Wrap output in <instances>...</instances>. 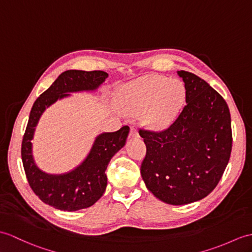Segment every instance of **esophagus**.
I'll list each match as a JSON object with an SVG mask.
<instances>
[{"instance_id":"obj_1","label":"esophagus","mask_w":252,"mask_h":252,"mask_svg":"<svg viewBox=\"0 0 252 252\" xmlns=\"http://www.w3.org/2000/svg\"><path fill=\"white\" fill-rule=\"evenodd\" d=\"M130 136L131 137H138V131H137L136 127L131 126V128H130Z\"/></svg>"}]
</instances>
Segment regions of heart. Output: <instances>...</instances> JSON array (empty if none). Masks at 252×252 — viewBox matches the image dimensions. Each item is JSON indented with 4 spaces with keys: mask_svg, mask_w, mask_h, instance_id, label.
Returning a JSON list of instances; mask_svg holds the SVG:
<instances>
[{
    "mask_svg": "<svg viewBox=\"0 0 252 252\" xmlns=\"http://www.w3.org/2000/svg\"><path fill=\"white\" fill-rule=\"evenodd\" d=\"M186 98V88L180 80L149 76L127 85L124 102L130 114L145 112V122L161 128L176 119Z\"/></svg>",
    "mask_w": 252,
    "mask_h": 252,
    "instance_id": "heart-1",
    "label": "heart"
}]
</instances>
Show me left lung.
Here are the masks:
<instances>
[{
    "label": "left lung",
    "mask_w": 252,
    "mask_h": 252,
    "mask_svg": "<svg viewBox=\"0 0 252 252\" xmlns=\"http://www.w3.org/2000/svg\"><path fill=\"white\" fill-rule=\"evenodd\" d=\"M177 73L185 83L186 105L164 130L139 128L147 148L140 174L159 200L185 205L216 188L229 163L233 139L224 98L198 76Z\"/></svg>",
    "instance_id": "obj_1"
}]
</instances>
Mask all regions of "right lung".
Wrapping results in <instances>:
<instances>
[{
	"label": "right lung",
	"instance_id": "right-lung-1",
	"mask_svg": "<svg viewBox=\"0 0 252 252\" xmlns=\"http://www.w3.org/2000/svg\"><path fill=\"white\" fill-rule=\"evenodd\" d=\"M103 71L69 69L62 73L48 89L34 102L22 138L21 158L28 183L39 200L64 212H76L92 206L101 197L107 186L105 174L113 156L124 147L130 127L103 133L95 139L86 160L74 171L63 175H48L35 165L32 156L33 133L46 107L68 92L95 90L107 78Z\"/></svg>",
	"mask_w": 252,
	"mask_h": 252
}]
</instances>
